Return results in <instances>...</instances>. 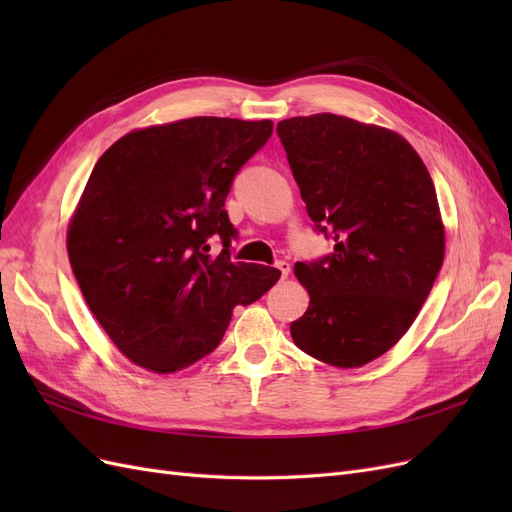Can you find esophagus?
Wrapping results in <instances>:
<instances>
[{
  "instance_id": "esophagus-1",
  "label": "esophagus",
  "mask_w": 512,
  "mask_h": 512,
  "mask_svg": "<svg viewBox=\"0 0 512 512\" xmlns=\"http://www.w3.org/2000/svg\"><path fill=\"white\" fill-rule=\"evenodd\" d=\"M275 269L280 271V277H282V280H286L288 273H290V265H288V262H284V260H282V262H277Z\"/></svg>"
}]
</instances>
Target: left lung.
<instances>
[{
  "mask_svg": "<svg viewBox=\"0 0 512 512\" xmlns=\"http://www.w3.org/2000/svg\"><path fill=\"white\" fill-rule=\"evenodd\" d=\"M312 222L335 252L297 262L307 312L290 324L305 354L333 367H363L412 327L444 260L436 188L404 136L318 113L277 123Z\"/></svg>",
  "mask_w": 512,
  "mask_h": 512,
  "instance_id": "left-lung-1",
  "label": "left lung"
}]
</instances>
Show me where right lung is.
Segmentation results:
<instances>
[{
    "label": "right lung",
    "instance_id": "add662e5",
    "mask_svg": "<svg viewBox=\"0 0 512 512\" xmlns=\"http://www.w3.org/2000/svg\"><path fill=\"white\" fill-rule=\"evenodd\" d=\"M273 123L190 117L132 130L96 162L66 235L85 303L111 342L153 374H175L220 346L235 305L280 271L230 260L224 209L237 170ZM220 234L215 259L208 239Z\"/></svg>",
    "mask_w": 512,
    "mask_h": 512
}]
</instances>
